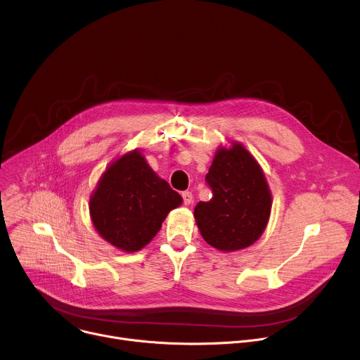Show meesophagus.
Listing matches in <instances>:
<instances>
[{
  "instance_id": "34e87169",
  "label": "esophagus",
  "mask_w": 360,
  "mask_h": 360,
  "mask_svg": "<svg viewBox=\"0 0 360 360\" xmlns=\"http://www.w3.org/2000/svg\"><path fill=\"white\" fill-rule=\"evenodd\" d=\"M182 200L185 205H191L192 203V193L189 191L182 192Z\"/></svg>"
}]
</instances>
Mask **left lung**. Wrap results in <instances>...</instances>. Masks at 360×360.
Returning a JSON list of instances; mask_svg holds the SVG:
<instances>
[{"instance_id":"1","label":"left lung","mask_w":360,"mask_h":360,"mask_svg":"<svg viewBox=\"0 0 360 360\" xmlns=\"http://www.w3.org/2000/svg\"><path fill=\"white\" fill-rule=\"evenodd\" d=\"M205 181L212 198L198 202L193 212L202 238L224 252L258 240L269 219L272 196L250 153L239 143L219 148Z\"/></svg>"}]
</instances>
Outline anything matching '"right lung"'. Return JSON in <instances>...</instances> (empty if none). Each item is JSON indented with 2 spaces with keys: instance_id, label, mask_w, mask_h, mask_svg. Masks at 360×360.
Returning <instances> with one entry per match:
<instances>
[{
  "instance_id": "right-lung-1",
  "label": "right lung",
  "mask_w": 360,
  "mask_h": 360,
  "mask_svg": "<svg viewBox=\"0 0 360 360\" xmlns=\"http://www.w3.org/2000/svg\"><path fill=\"white\" fill-rule=\"evenodd\" d=\"M181 202V195L134 150L102 175L91 196L89 212L102 238L125 252H135L158 233L168 212Z\"/></svg>"
}]
</instances>
